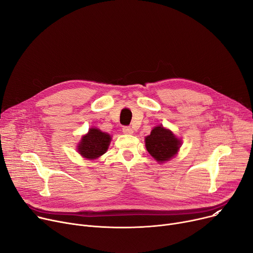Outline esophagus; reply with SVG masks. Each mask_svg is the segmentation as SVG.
<instances>
[{
  "instance_id": "esophagus-1",
  "label": "esophagus",
  "mask_w": 253,
  "mask_h": 253,
  "mask_svg": "<svg viewBox=\"0 0 253 253\" xmlns=\"http://www.w3.org/2000/svg\"><path fill=\"white\" fill-rule=\"evenodd\" d=\"M122 131L124 132L125 134H132V133H133V129H132L130 126H124L122 128Z\"/></svg>"
}]
</instances>
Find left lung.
Instances as JSON below:
<instances>
[{
    "label": "left lung",
    "instance_id": "1",
    "mask_svg": "<svg viewBox=\"0 0 253 253\" xmlns=\"http://www.w3.org/2000/svg\"><path fill=\"white\" fill-rule=\"evenodd\" d=\"M181 140L176 138L170 130L163 126L155 127L151 134L145 137V147L148 152L158 162L168 161L176 155Z\"/></svg>",
    "mask_w": 253,
    "mask_h": 253
}]
</instances>
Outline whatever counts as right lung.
I'll return each instance as SVG.
<instances>
[{"instance_id":"obj_1","label":"right lung","mask_w":253,"mask_h":253,"mask_svg":"<svg viewBox=\"0 0 253 253\" xmlns=\"http://www.w3.org/2000/svg\"><path fill=\"white\" fill-rule=\"evenodd\" d=\"M111 136L99 129L91 128L79 143V154L86 159H96L103 155L109 148Z\"/></svg>"}]
</instances>
